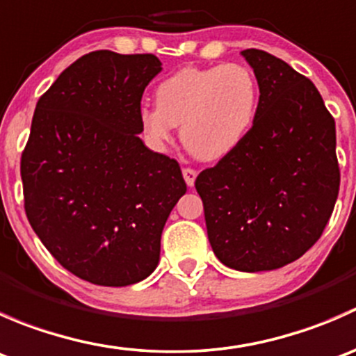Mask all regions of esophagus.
Segmentation results:
<instances>
[{
    "instance_id": "esophagus-1",
    "label": "esophagus",
    "mask_w": 356,
    "mask_h": 356,
    "mask_svg": "<svg viewBox=\"0 0 356 356\" xmlns=\"http://www.w3.org/2000/svg\"><path fill=\"white\" fill-rule=\"evenodd\" d=\"M182 175H184V181H186V184L189 186V188H191V186H195V179H196L195 168L184 167V168H182Z\"/></svg>"
}]
</instances>
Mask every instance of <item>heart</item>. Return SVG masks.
<instances>
[{
	"label": "heart",
	"mask_w": 356,
	"mask_h": 356,
	"mask_svg": "<svg viewBox=\"0 0 356 356\" xmlns=\"http://www.w3.org/2000/svg\"><path fill=\"white\" fill-rule=\"evenodd\" d=\"M258 95L257 77L241 63L188 67L158 86L156 108L141 110L139 124L153 148L163 149L181 125V141L191 155L220 160L250 132Z\"/></svg>",
	"instance_id": "b5f03b06"
}]
</instances>
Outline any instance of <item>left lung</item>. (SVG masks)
Segmentation results:
<instances>
[{"mask_svg": "<svg viewBox=\"0 0 356 356\" xmlns=\"http://www.w3.org/2000/svg\"><path fill=\"white\" fill-rule=\"evenodd\" d=\"M257 117L241 145L196 177L213 253L241 272L279 268L324 232L339 193L336 124L310 79L261 49Z\"/></svg>", "mask_w": 356, "mask_h": 356, "instance_id": "obj_1", "label": "left lung"}]
</instances>
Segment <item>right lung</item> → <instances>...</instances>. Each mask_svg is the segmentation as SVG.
I'll use <instances>...</instances> for the list:
<instances>
[{
	"label": "right lung",
	"instance_id": "obj_1",
	"mask_svg": "<svg viewBox=\"0 0 356 356\" xmlns=\"http://www.w3.org/2000/svg\"><path fill=\"white\" fill-rule=\"evenodd\" d=\"M161 70L152 53H88L39 98L20 158L38 238L79 279L129 286L160 258L163 225L186 193L179 161L138 138L141 98Z\"/></svg>",
	"mask_w": 356,
	"mask_h": 356
}]
</instances>
